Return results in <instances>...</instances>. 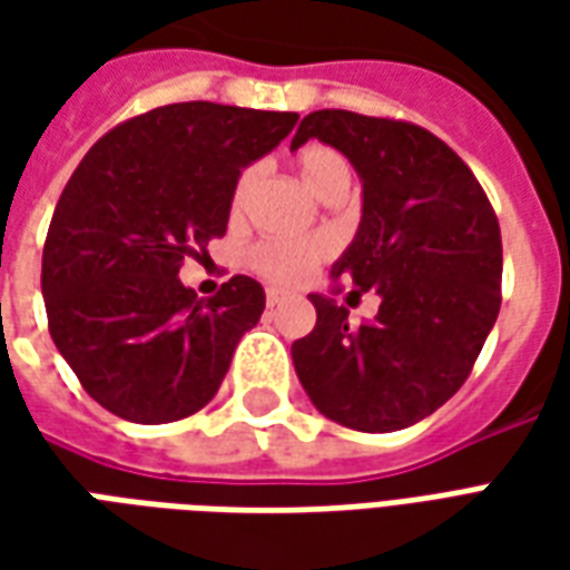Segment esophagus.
I'll return each mask as SVG.
<instances>
[{"instance_id":"obj_1","label":"esophagus","mask_w":570,"mask_h":570,"mask_svg":"<svg viewBox=\"0 0 570 570\" xmlns=\"http://www.w3.org/2000/svg\"><path fill=\"white\" fill-rule=\"evenodd\" d=\"M284 298H286V293H281V289H268V293H265V305H268V308H274V305H281Z\"/></svg>"}]
</instances>
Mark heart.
<instances>
[{"instance_id": "obj_1", "label": "heart", "mask_w": 570, "mask_h": 570, "mask_svg": "<svg viewBox=\"0 0 570 570\" xmlns=\"http://www.w3.org/2000/svg\"><path fill=\"white\" fill-rule=\"evenodd\" d=\"M298 176L302 183L317 195V198H326L333 191H347L351 186V164L345 161L342 151L330 149V146H311L296 158ZM259 164H247L235 179V188H232V200H228V213L232 219H240L244 210H247L249 195L259 183ZM330 244L321 240V237H265V240H256L253 247L247 249V265L253 272L272 281L277 286H296L302 284L305 277H311V272L321 265L326 256H330Z\"/></svg>"}]
</instances>
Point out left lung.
Returning <instances> with one entry per match:
<instances>
[{
  "mask_svg": "<svg viewBox=\"0 0 570 570\" xmlns=\"http://www.w3.org/2000/svg\"><path fill=\"white\" fill-rule=\"evenodd\" d=\"M311 137L351 158L363 179V219L333 277L351 296H382L375 321L351 326L345 305L308 296L317 323L293 342V363L326 419L391 433L458 394L501 311V225L473 170L430 130L400 118L321 109Z\"/></svg>",
  "mask_w": 570,
  "mask_h": 570,
  "instance_id": "8db88e82",
  "label": "left lung"
}]
</instances>
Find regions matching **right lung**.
<instances>
[{"instance_id": "add662e5", "label": "right lung", "mask_w": 570, "mask_h": 570, "mask_svg": "<svg viewBox=\"0 0 570 570\" xmlns=\"http://www.w3.org/2000/svg\"><path fill=\"white\" fill-rule=\"evenodd\" d=\"M296 121L207 100L158 106L104 134L69 176L42 249L48 330L112 415L167 424L216 396L265 289L235 274L204 302L179 268L225 235L240 167Z\"/></svg>"}]
</instances>
